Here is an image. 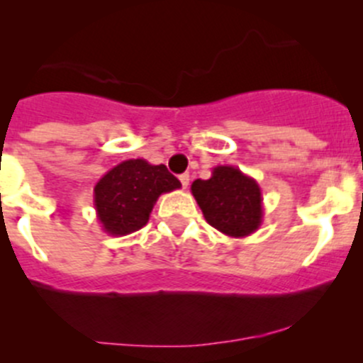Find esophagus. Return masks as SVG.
Masks as SVG:
<instances>
[{
	"label": "esophagus",
	"instance_id": "34e87169",
	"mask_svg": "<svg viewBox=\"0 0 363 363\" xmlns=\"http://www.w3.org/2000/svg\"><path fill=\"white\" fill-rule=\"evenodd\" d=\"M179 181H181V184H182V188H188L189 186V174H182L181 177H179Z\"/></svg>",
	"mask_w": 363,
	"mask_h": 363
}]
</instances>
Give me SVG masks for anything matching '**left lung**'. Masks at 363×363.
<instances>
[{
    "label": "left lung",
    "mask_w": 363,
    "mask_h": 363,
    "mask_svg": "<svg viewBox=\"0 0 363 363\" xmlns=\"http://www.w3.org/2000/svg\"><path fill=\"white\" fill-rule=\"evenodd\" d=\"M191 193L205 221L225 235L242 239L262 226V189L237 167L218 164L212 168L211 179L193 182Z\"/></svg>",
    "instance_id": "1"
}]
</instances>
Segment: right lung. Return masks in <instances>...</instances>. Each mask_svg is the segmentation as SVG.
<instances>
[{
    "label": "right lung",
    "mask_w": 363,
    "mask_h": 363,
    "mask_svg": "<svg viewBox=\"0 0 363 363\" xmlns=\"http://www.w3.org/2000/svg\"><path fill=\"white\" fill-rule=\"evenodd\" d=\"M181 188L164 164L126 160L111 168L94 186V208L101 230L112 237L130 235L147 225L160 195Z\"/></svg>",
    "instance_id": "add662e5"
}]
</instances>
